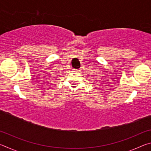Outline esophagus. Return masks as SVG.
<instances>
[{
  "mask_svg": "<svg viewBox=\"0 0 151 151\" xmlns=\"http://www.w3.org/2000/svg\"><path fill=\"white\" fill-rule=\"evenodd\" d=\"M75 71H77V72H78V71H80V70L79 69H74Z\"/></svg>",
  "mask_w": 151,
  "mask_h": 151,
  "instance_id": "34e87169",
  "label": "esophagus"
}]
</instances>
